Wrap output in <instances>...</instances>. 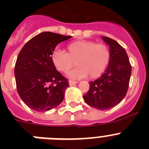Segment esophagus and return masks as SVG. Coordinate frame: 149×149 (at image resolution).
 Here are the masks:
<instances>
[{
  "mask_svg": "<svg viewBox=\"0 0 149 149\" xmlns=\"http://www.w3.org/2000/svg\"><path fill=\"white\" fill-rule=\"evenodd\" d=\"M78 81H73V80H69V84L70 85H73V84H77Z\"/></svg>",
  "mask_w": 149,
  "mask_h": 149,
  "instance_id": "esophagus-1",
  "label": "esophagus"
}]
</instances>
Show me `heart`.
Masks as SVG:
<instances>
[{
	"label": "heart",
	"instance_id": "heart-1",
	"mask_svg": "<svg viewBox=\"0 0 149 149\" xmlns=\"http://www.w3.org/2000/svg\"><path fill=\"white\" fill-rule=\"evenodd\" d=\"M111 52L107 45L91 40H76L69 43L66 53L56 49L52 53L51 60L59 72L65 73L76 65L69 73L73 79H81L89 75L90 79L100 77L110 62Z\"/></svg>",
	"mask_w": 149,
	"mask_h": 149
}]
</instances>
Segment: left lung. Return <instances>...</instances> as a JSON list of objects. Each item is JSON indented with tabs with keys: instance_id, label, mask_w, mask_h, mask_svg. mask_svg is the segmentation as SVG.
I'll return each instance as SVG.
<instances>
[{
	"instance_id": "obj_1",
	"label": "left lung",
	"mask_w": 149,
	"mask_h": 149,
	"mask_svg": "<svg viewBox=\"0 0 149 149\" xmlns=\"http://www.w3.org/2000/svg\"><path fill=\"white\" fill-rule=\"evenodd\" d=\"M103 40L109 46L111 59L101 77L90 82V89L83 96L88 105L100 110L114 107L123 99L129 88L132 65L124 48L107 37Z\"/></svg>"
}]
</instances>
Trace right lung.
<instances>
[{"label": "right lung", "mask_w": 149, "mask_h": 149, "mask_svg": "<svg viewBox=\"0 0 149 149\" xmlns=\"http://www.w3.org/2000/svg\"><path fill=\"white\" fill-rule=\"evenodd\" d=\"M56 33H40L25 44L15 67L17 93L31 109L45 112L62 102L69 86L53 64L51 55L58 43L70 38Z\"/></svg>", "instance_id": "1"}]
</instances>
